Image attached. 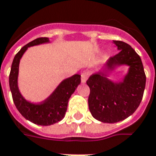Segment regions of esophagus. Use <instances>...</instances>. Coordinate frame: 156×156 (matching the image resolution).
<instances>
[{"label":"esophagus","mask_w":156,"mask_h":156,"mask_svg":"<svg viewBox=\"0 0 156 156\" xmlns=\"http://www.w3.org/2000/svg\"><path fill=\"white\" fill-rule=\"evenodd\" d=\"M90 76V72L89 71H83L82 74H81V82L85 83Z\"/></svg>","instance_id":"obj_1"}]
</instances>
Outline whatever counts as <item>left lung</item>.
<instances>
[{"mask_svg": "<svg viewBox=\"0 0 156 156\" xmlns=\"http://www.w3.org/2000/svg\"><path fill=\"white\" fill-rule=\"evenodd\" d=\"M119 52L110 57L107 66L128 65V74L122 82H112L100 73L87 80L90 93L88 103L94 118L103 122L114 123L128 118L139 107L146 87V74L140 56L129 44L114 40Z\"/></svg>", "mask_w": 156, "mask_h": 156, "instance_id": "obj_1", "label": "left lung"}]
</instances>
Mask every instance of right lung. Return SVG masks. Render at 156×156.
<instances>
[{
  "mask_svg": "<svg viewBox=\"0 0 156 156\" xmlns=\"http://www.w3.org/2000/svg\"><path fill=\"white\" fill-rule=\"evenodd\" d=\"M48 42H49L48 38L42 37L36 38L23 47L14 57L9 76L10 89L16 108L27 120L41 126L54 124L65 117L69 99L80 83V76L76 74L64 80L54 92L42 103L32 104L23 98L17 85L20 60L29 47Z\"/></svg>",
  "mask_w": 156,
  "mask_h": 156,
  "instance_id": "add662e5",
  "label": "right lung"
}]
</instances>
